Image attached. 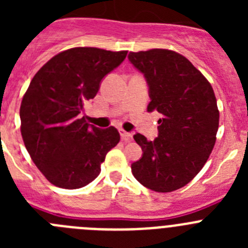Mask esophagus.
I'll use <instances>...</instances> for the list:
<instances>
[{
  "label": "esophagus",
  "mask_w": 248,
  "mask_h": 248,
  "mask_svg": "<svg viewBox=\"0 0 248 248\" xmlns=\"http://www.w3.org/2000/svg\"><path fill=\"white\" fill-rule=\"evenodd\" d=\"M119 133H120V137H122V139L124 140V141H130V140L133 139V135H131V133H128V131L123 130V129H120Z\"/></svg>",
  "instance_id": "1"
}]
</instances>
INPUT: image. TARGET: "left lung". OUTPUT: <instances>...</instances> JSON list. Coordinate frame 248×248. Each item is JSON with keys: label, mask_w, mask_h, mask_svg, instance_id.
<instances>
[{"label": "left lung", "mask_w": 248, "mask_h": 248, "mask_svg": "<svg viewBox=\"0 0 248 248\" xmlns=\"http://www.w3.org/2000/svg\"><path fill=\"white\" fill-rule=\"evenodd\" d=\"M128 58L148 83V111L161 114L153 141L134 135L143 156L131 164V172L153 191L171 192L199 174L214 149L220 119L214 89L189 59L174 50L130 52Z\"/></svg>", "instance_id": "obj_1"}]
</instances>
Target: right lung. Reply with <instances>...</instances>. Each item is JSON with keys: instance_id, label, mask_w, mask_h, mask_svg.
I'll list each match as a JSON object with an SVG mask.
<instances>
[{"instance_id": "1", "label": "right lung", "mask_w": 248, "mask_h": 248, "mask_svg": "<svg viewBox=\"0 0 248 248\" xmlns=\"http://www.w3.org/2000/svg\"><path fill=\"white\" fill-rule=\"evenodd\" d=\"M126 53L71 48L50 58L31 80L19 109L21 134L31 159L50 184L62 189L88 185L99 175L107 153L119 143L114 126L91 125L80 113Z\"/></svg>"}]
</instances>
